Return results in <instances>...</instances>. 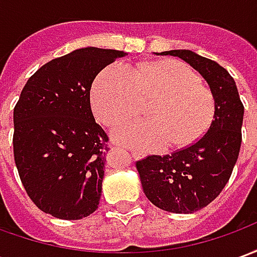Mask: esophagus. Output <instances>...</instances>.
I'll return each mask as SVG.
<instances>
[{
  "label": "esophagus",
  "mask_w": 257,
  "mask_h": 257,
  "mask_svg": "<svg viewBox=\"0 0 257 257\" xmlns=\"http://www.w3.org/2000/svg\"><path fill=\"white\" fill-rule=\"evenodd\" d=\"M131 154H132V157H135V158L138 157V154H136V151H131Z\"/></svg>",
  "instance_id": "1"
}]
</instances>
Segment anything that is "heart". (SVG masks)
Masks as SVG:
<instances>
[{
	"instance_id": "1",
	"label": "heart",
	"mask_w": 257,
	"mask_h": 257,
	"mask_svg": "<svg viewBox=\"0 0 257 257\" xmlns=\"http://www.w3.org/2000/svg\"><path fill=\"white\" fill-rule=\"evenodd\" d=\"M154 97L147 117L114 131V139L140 150L184 147L198 140L215 115V99L199 75L179 60L142 63L131 73L121 64H110L96 78L92 106L108 126L134 117L143 100Z\"/></svg>"
}]
</instances>
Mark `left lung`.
<instances>
[{
	"label": "left lung",
	"mask_w": 257,
	"mask_h": 257,
	"mask_svg": "<svg viewBox=\"0 0 257 257\" xmlns=\"http://www.w3.org/2000/svg\"><path fill=\"white\" fill-rule=\"evenodd\" d=\"M176 56L197 70L215 99V115L194 145L136 162L146 197L160 209L193 213L209 205L231 176L241 147L243 104L226 68L189 49L157 53Z\"/></svg>",
	"instance_id": "left-lung-1"
}]
</instances>
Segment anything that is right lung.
I'll return each mask as SVG.
<instances>
[{
  "mask_svg": "<svg viewBox=\"0 0 257 257\" xmlns=\"http://www.w3.org/2000/svg\"><path fill=\"white\" fill-rule=\"evenodd\" d=\"M126 53L81 48L53 59L26 82L14 110V156L31 201L45 213L78 220L97 209L106 132L90 108L96 75Z\"/></svg>",
  "mask_w": 257,
  "mask_h": 257,
  "instance_id": "1",
  "label": "right lung"
}]
</instances>
